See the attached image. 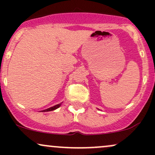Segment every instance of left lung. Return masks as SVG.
Wrapping results in <instances>:
<instances>
[{"label": "left lung", "mask_w": 155, "mask_h": 155, "mask_svg": "<svg viewBox=\"0 0 155 155\" xmlns=\"http://www.w3.org/2000/svg\"><path fill=\"white\" fill-rule=\"evenodd\" d=\"M60 106H61V104H58V105H55V106H51V107L49 108H47V109H45V110H43V111H41L42 112H46V111H54V110L57 109V108H59Z\"/></svg>", "instance_id": "left-lung-1"}]
</instances>
